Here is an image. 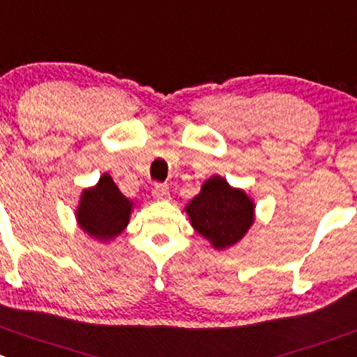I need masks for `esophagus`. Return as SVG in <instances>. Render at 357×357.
<instances>
[{
    "label": "esophagus",
    "instance_id": "1",
    "mask_svg": "<svg viewBox=\"0 0 357 357\" xmlns=\"http://www.w3.org/2000/svg\"><path fill=\"white\" fill-rule=\"evenodd\" d=\"M153 197L158 199V201L169 199V186L165 183H155V186H153Z\"/></svg>",
    "mask_w": 357,
    "mask_h": 357
}]
</instances>
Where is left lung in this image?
Returning a JSON list of instances; mask_svg holds the SVG:
<instances>
[{"mask_svg":"<svg viewBox=\"0 0 357 357\" xmlns=\"http://www.w3.org/2000/svg\"><path fill=\"white\" fill-rule=\"evenodd\" d=\"M186 213L199 234L215 248L236 245L254 224V202L243 190L231 188L220 176L202 185L201 194L190 202Z\"/></svg>","mask_w":357,"mask_h":357,"instance_id":"1","label":"left lung"}]
</instances>
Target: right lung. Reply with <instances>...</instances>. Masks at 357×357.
<instances>
[{
	"instance_id": "add662e5",
	"label": "right lung",
	"mask_w": 357,
	"mask_h": 357,
	"mask_svg": "<svg viewBox=\"0 0 357 357\" xmlns=\"http://www.w3.org/2000/svg\"><path fill=\"white\" fill-rule=\"evenodd\" d=\"M132 202L119 192L109 174L100 178L95 188L84 190L77 208L79 225L96 239H111L126 227Z\"/></svg>"
}]
</instances>
